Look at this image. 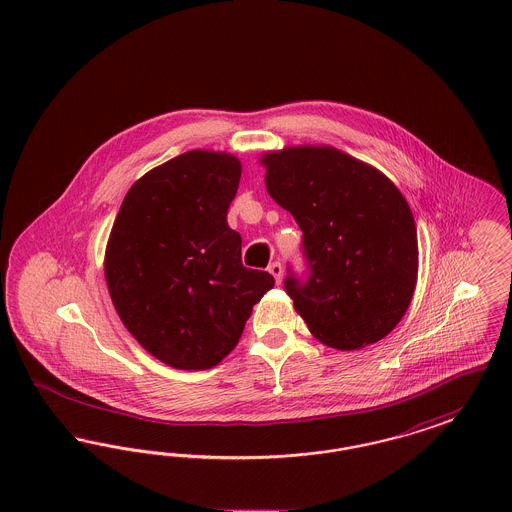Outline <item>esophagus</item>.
Returning <instances> with one entry per match:
<instances>
[{"label":"esophagus","instance_id":"34e87169","mask_svg":"<svg viewBox=\"0 0 512 512\" xmlns=\"http://www.w3.org/2000/svg\"><path fill=\"white\" fill-rule=\"evenodd\" d=\"M268 272L274 276L276 284H280V280H282V274H284V268H282V265H280L278 261H274V263L268 267Z\"/></svg>","mask_w":512,"mask_h":512}]
</instances>
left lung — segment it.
Wrapping results in <instances>:
<instances>
[{
    "instance_id": "obj_1",
    "label": "left lung",
    "mask_w": 512,
    "mask_h": 512,
    "mask_svg": "<svg viewBox=\"0 0 512 512\" xmlns=\"http://www.w3.org/2000/svg\"><path fill=\"white\" fill-rule=\"evenodd\" d=\"M270 197L303 232L305 274L284 288L317 340L341 351L382 340L409 309L418 272L413 213L374 167L332 147L263 157Z\"/></svg>"
}]
</instances>
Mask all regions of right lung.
I'll list each match as a JSON object with an SVG mask.
<instances>
[{
  "label": "right lung",
  "instance_id": "obj_1",
  "mask_svg": "<svg viewBox=\"0 0 512 512\" xmlns=\"http://www.w3.org/2000/svg\"><path fill=\"white\" fill-rule=\"evenodd\" d=\"M242 165L188 151L144 174L124 197L105 253V278L128 332L174 368L219 365L274 286L245 268L242 236L226 222Z\"/></svg>",
  "mask_w": 512,
  "mask_h": 512
}]
</instances>
